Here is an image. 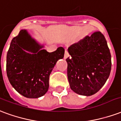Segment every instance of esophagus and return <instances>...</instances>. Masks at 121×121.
Instances as JSON below:
<instances>
[{"instance_id": "34e87169", "label": "esophagus", "mask_w": 121, "mask_h": 121, "mask_svg": "<svg viewBox=\"0 0 121 121\" xmlns=\"http://www.w3.org/2000/svg\"><path fill=\"white\" fill-rule=\"evenodd\" d=\"M69 56V52L68 50H65V53H64V59H66L67 57Z\"/></svg>"}]
</instances>
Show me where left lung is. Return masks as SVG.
<instances>
[{"label": "left lung", "mask_w": 121, "mask_h": 121, "mask_svg": "<svg viewBox=\"0 0 121 121\" xmlns=\"http://www.w3.org/2000/svg\"><path fill=\"white\" fill-rule=\"evenodd\" d=\"M66 59L69 86L79 95H92L100 90L111 71V54L104 36L95 31L68 48Z\"/></svg>", "instance_id": "1"}]
</instances>
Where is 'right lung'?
<instances>
[{"label":"right lung","instance_id":"add662e5","mask_svg":"<svg viewBox=\"0 0 121 121\" xmlns=\"http://www.w3.org/2000/svg\"><path fill=\"white\" fill-rule=\"evenodd\" d=\"M40 46L26 30H21L11 40L7 53L6 72L15 90L27 98H38L46 93L52 69L64 57V48L52 53ZM32 52L26 53L25 50Z\"/></svg>","mask_w":121,"mask_h":121}]
</instances>
